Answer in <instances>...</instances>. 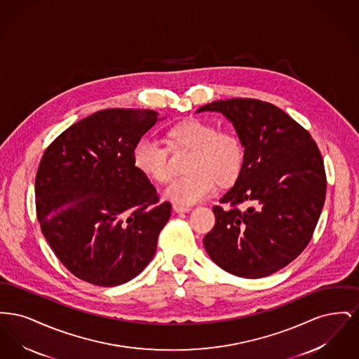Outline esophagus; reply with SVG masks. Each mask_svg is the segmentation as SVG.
<instances>
[{
	"label": "esophagus",
	"instance_id": "34e87169",
	"mask_svg": "<svg viewBox=\"0 0 359 359\" xmlns=\"http://www.w3.org/2000/svg\"><path fill=\"white\" fill-rule=\"evenodd\" d=\"M173 211L175 212H177V214H180V212H188V211H191V207H187V205H173Z\"/></svg>",
	"mask_w": 359,
	"mask_h": 359
}]
</instances>
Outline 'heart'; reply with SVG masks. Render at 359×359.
<instances>
[{"instance_id":"1","label":"heart","mask_w":359,"mask_h":359,"mask_svg":"<svg viewBox=\"0 0 359 359\" xmlns=\"http://www.w3.org/2000/svg\"><path fill=\"white\" fill-rule=\"evenodd\" d=\"M167 136L171 151H189L187 173L173 180L164 194L175 205L199 203L214 192L215 184L231 187L238 180L245 151L234 133L218 130L210 122L191 117L175 123ZM168 154L160 142L141 138L132 151V163L145 177L165 184L172 177Z\"/></svg>"}]
</instances>
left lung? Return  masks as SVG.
Wrapping results in <instances>:
<instances>
[{"mask_svg":"<svg viewBox=\"0 0 359 359\" xmlns=\"http://www.w3.org/2000/svg\"><path fill=\"white\" fill-rule=\"evenodd\" d=\"M202 111L222 113L245 148L241 176L219 201L230 207L212 208L205 252L234 276H269L312 238L327 187L322 154L307 130L272 103L233 98L196 110Z\"/></svg>","mask_w":359,"mask_h":359,"instance_id":"obj_1","label":"left lung"}]
</instances>
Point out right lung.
I'll return each mask as SVG.
<instances>
[{
	"mask_svg": "<svg viewBox=\"0 0 359 359\" xmlns=\"http://www.w3.org/2000/svg\"><path fill=\"white\" fill-rule=\"evenodd\" d=\"M158 118L154 110L106 109L71 125L41 157L36 214L55 256L100 287L125 284L154 258L171 217L132 151Z\"/></svg>",
	"mask_w": 359,
	"mask_h": 359,
	"instance_id": "right-lung-1",
	"label": "right lung"
}]
</instances>
